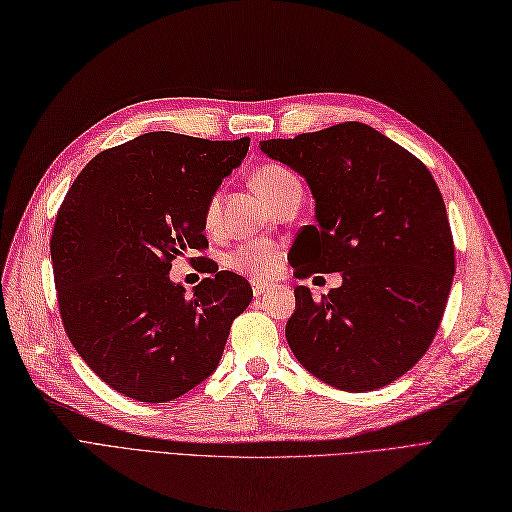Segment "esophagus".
Segmentation results:
<instances>
[{"label": "esophagus", "instance_id": "obj_1", "mask_svg": "<svg viewBox=\"0 0 512 512\" xmlns=\"http://www.w3.org/2000/svg\"><path fill=\"white\" fill-rule=\"evenodd\" d=\"M268 291H272V285L259 283V280H253V295H255V298H261V295H266Z\"/></svg>", "mask_w": 512, "mask_h": 512}]
</instances>
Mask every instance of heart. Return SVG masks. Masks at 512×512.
<instances>
[{"label":"heart","mask_w":512,"mask_h":512,"mask_svg":"<svg viewBox=\"0 0 512 512\" xmlns=\"http://www.w3.org/2000/svg\"><path fill=\"white\" fill-rule=\"evenodd\" d=\"M295 183H298V178H295L287 168L278 166V163L261 166L253 174V187L268 204H272L280 193H285ZM219 210H221V195L212 193L204 206L206 227L217 225ZM283 261H285V251L280 244L270 240H251V242L240 244L238 249L229 253L225 257V266L242 276H249L255 280H270L283 270Z\"/></svg>","instance_id":"obj_1"}]
</instances>
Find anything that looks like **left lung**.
Masks as SVG:
<instances>
[{
	"mask_svg": "<svg viewBox=\"0 0 512 512\" xmlns=\"http://www.w3.org/2000/svg\"><path fill=\"white\" fill-rule=\"evenodd\" d=\"M261 151L300 172L317 225L295 278L342 272L321 300L295 289L287 342L300 364L342 391L381 389L430 349L455 274L440 189L415 155L364 123H338Z\"/></svg>",
	"mask_w": 512,
	"mask_h": 512,
	"instance_id": "obj_1",
	"label": "left lung"
}]
</instances>
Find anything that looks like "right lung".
<instances>
[{"instance_id":"add662e5","label":"right lung","mask_w":512,"mask_h":512,"mask_svg":"<svg viewBox=\"0 0 512 512\" xmlns=\"http://www.w3.org/2000/svg\"><path fill=\"white\" fill-rule=\"evenodd\" d=\"M251 138L204 140L151 131L95 155L65 193L51 236L63 329L106 385L138 402H170L219 366L253 291L234 272L185 298L172 261L204 253V206L240 166Z\"/></svg>"}]
</instances>
